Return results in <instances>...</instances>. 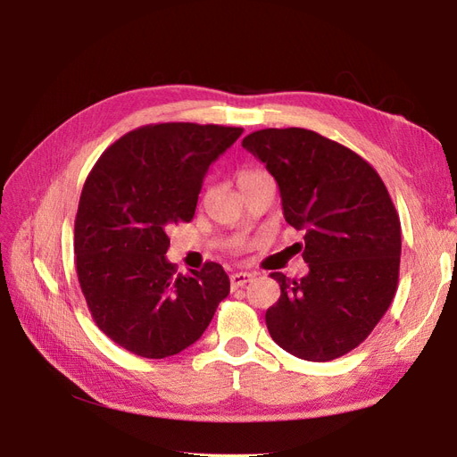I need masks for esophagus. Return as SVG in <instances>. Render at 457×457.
I'll return each instance as SVG.
<instances>
[{
	"mask_svg": "<svg viewBox=\"0 0 457 457\" xmlns=\"http://www.w3.org/2000/svg\"><path fill=\"white\" fill-rule=\"evenodd\" d=\"M253 278L255 276L250 272H234V274H230V286H232V289H237V287L245 286L247 282H252Z\"/></svg>",
	"mask_w": 457,
	"mask_h": 457,
	"instance_id": "1",
	"label": "esophagus"
}]
</instances>
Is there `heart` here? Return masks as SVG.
Returning a JSON list of instances; mask_svg holds the SVG:
<instances>
[{
    "instance_id": "obj_1",
    "label": "heart",
    "mask_w": 457,
    "mask_h": 457,
    "mask_svg": "<svg viewBox=\"0 0 457 457\" xmlns=\"http://www.w3.org/2000/svg\"><path fill=\"white\" fill-rule=\"evenodd\" d=\"M267 175H269L267 171H262V170H259V168H242V170L238 171L237 179H238V185H240V188H244V187L252 185V183L259 181V179L267 177Z\"/></svg>"
}]
</instances>
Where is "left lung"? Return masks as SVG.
<instances>
[{
    "label": "left lung",
    "instance_id": "obj_1",
    "mask_svg": "<svg viewBox=\"0 0 457 457\" xmlns=\"http://www.w3.org/2000/svg\"><path fill=\"white\" fill-rule=\"evenodd\" d=\"M242 146L278 183L287 223L305 230L309 274H270L280 284L265 314L270 337L311 362L351 353L396 294L403 240L389 190L362 156L311 129H259Z\"/></svg>",
    "mask_w": 457,
    "mask_h": 457
}]
</instances>
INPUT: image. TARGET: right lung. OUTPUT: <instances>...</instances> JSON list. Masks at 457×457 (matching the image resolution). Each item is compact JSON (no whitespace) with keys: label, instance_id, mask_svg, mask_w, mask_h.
<instances>
[{"label":"right lung","instance_id":"right-lung-1","mask_svg":"<svg viewBox=\"0 0 457 457\" xmlns=\"http://www.w3.org/2000/svg\"><path fill=\"white\" fill-rule=\"evenodd\" d=\"M244 133L215 123H150L89 171L74 223L76 272L95 324L126 351L165 358L196 343L230 282L223 267L179 274L168 228L195 217L207 168Z\"/></svg>","mask_w":457,"mask_h":457}]
</instances>
